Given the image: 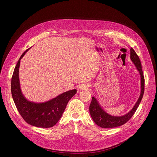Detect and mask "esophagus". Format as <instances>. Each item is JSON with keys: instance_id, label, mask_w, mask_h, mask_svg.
Here are the masks:
<instances>
[{"instance_id": "34e87169", "label": "esophagus", "mask_w": 157, "mask_h": 157, "mask_svg": "<svg viewBox=\"0 0 157 157\" xmlns=\"http://www.w3.org/2000/svg\"><path fill=\"white\" fill-rule=\"evenodd\" d=\"M84 88H86V87H84ZM81 89H82V88H81Z\"/></svg>"}]
</instances>
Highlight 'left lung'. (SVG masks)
Wrapping results in <instances>:
<instances>
[{
	"label": "left lung",
	"instance_id": "obj_1",
	"mask_svg": "<svg viewBox=\"0 0 157 157\" xmlns=\"http://www.w3.org/2000/svg\"><path fill=\"white\" fill-rule=\"evenodd\" d=\"M130 58L136 65L138 70L140 76H141V94L138 98L137 101L128 113L123 115V116H112V115L107 113L98 104V101L94 97H92V102L89 107V111L90 115L96 124L102 128H114L121 126L127 123L135 113L138 106L141 102L144 91V77L143 76V72L142 70L141 63L140 59L133 48H130Z\"/></svg>",
	"mask_w": 157,
	"mask_h": 157
}]
</instances>
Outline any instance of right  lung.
Here are the masks:
<instances>
[{"label":"right lung","mask_w":157,"mask_h":157,"mask_svg":"<svg viewBox=\"0 0 157 157\" xmlns=\"http://www.w3.org/2000/svg\"><path fill=\"white\" fill-rule=\"evenodd\" d=\"M30 48L21 55L16 65L11 79V94L16 108L27 123L37 127L49 128L59 121L68 102L76 94L77 90H69L44 102H34L27 99L20 87L19 68L21 59Z\"/></svg>","instance_id":"right-lung-1"}]
</instances>
